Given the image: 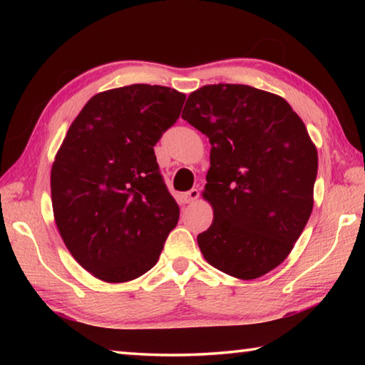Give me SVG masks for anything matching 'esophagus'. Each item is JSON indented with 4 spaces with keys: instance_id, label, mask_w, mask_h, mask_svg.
I'll return each mask as SVG.
<instances>
[{
    "instance_id": "1",
    "label": "esophagus",
    "mask_w": 365,
    "mask_h": 365,
    "mask_svg": "<svg viewBox=\"0 0 365 365\" xmlns=\"http://www.w3.org/2000/svg\"><path fill=\"white\" fill-rule=\"evenodd\" d=\"M197 197H200V191L193 188V190H190V191H187V193L182 195V201H183V205H190V202L196 201Z\"/></svg>"
}]
</instances>
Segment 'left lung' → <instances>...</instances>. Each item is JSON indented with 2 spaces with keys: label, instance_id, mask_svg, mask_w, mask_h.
<instances>
[{
  "label": "left lung",
  "instance_id": "obj_1",
  "mask_svg": "<svg viewBox=\"0 0 365 365\" xmlns=\"http://www.w3.org/2000/svg\"><path fill=\"white\" fill-rule=\"evenodd\" d=\"M182 119L211 143L202 196L214 220L197 235L206 261L242 280L285 261L314 206L317 150L292 106L250 85L193 91Z\"/></svg>",
  "mask_w": 365,
  "mask_h": 365
}]
</instances>
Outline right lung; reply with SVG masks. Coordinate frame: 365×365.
<instances>
[{"instance_id": "1", "label": "right lung", "mask_w": 365, "mask_h": 365, "mask_svg": "<svg viewBox=\"0 0 365 365\" xmlns=\"http://www.w3.org/2000/svg\"><path fill=\"white\" fill-rule=\"evenodd\" d=\"M185 95L135 83L95 95L72 122L51 168L54 220L73 259L123 283L158 262L180 209L154 145L180 117Z\"/></svg>"}]
</instances>
